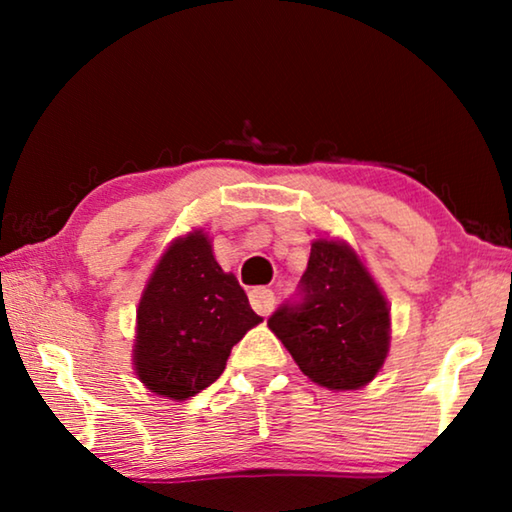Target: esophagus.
Segmentation results:
<instances>
[{
  "instance_id": "1",
  "label": "esophagus",
  "mask_w": 512,
  "mask_h": 512,
  "mask_svg": "<svg viewBox=\"0 0 512 512\" xmlns=\"http://www.w3.org/2000/svg\"><path fill=\"white\" fill-rule=\"evenodd\" d=\"M250 298V305H253V309L257 311L259 316H268L273 311V305H275V296L271 289L266 287H257L248 293Z\"/></svg>"
}]
</instances>
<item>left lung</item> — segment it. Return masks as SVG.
I'll use <instances>...</instances> for the list:
<instances>
[{
    "label": "left lung",
    "mask_w": 512,
    "mask_h": 512,
    "mask_svg": "<svg viewBox=\"0 0 512 512\" xmlns=\"http://www.w3.org/2000/svg\"><path fill=\"white\" fill-rule=\"evenodd\" d=\"M300 289V305L277 309L268 329L314 384L329 391L370 384L391 348V307L357 250L314 239Z\"/></svg>",
    "instance_id": "left-lung-1"
}]
</instances>
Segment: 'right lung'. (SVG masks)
Segmentation results:
<instances>
[{"label":"right lung","instance_id":"1","mask_svg":"<svg viewBox=\"0 0 512 512\" xmlns=\"http://www.w3.org/2000/svg\"><path fill=\"white\" fill-rule=\"evenodd\" d=\"M262 323L237 277L225 273L212 239H173L137 305L133 368L151 393L183 402L221 377L232 345Z\"/></svg>","mask_w":512,"mask_h":512}]
</instances>
